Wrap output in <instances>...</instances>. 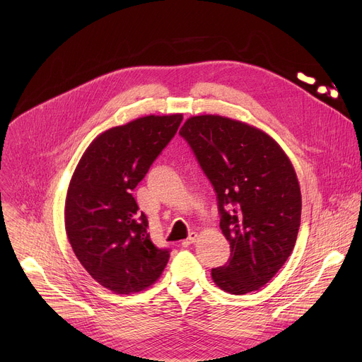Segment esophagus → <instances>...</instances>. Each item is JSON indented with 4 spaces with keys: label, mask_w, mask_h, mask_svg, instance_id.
Wrapping results in <instances>:
<instances>
[{
    "label": "esophagus",
    "mask_w": 362,
    "mask_h": 362,
    "mask_svg": "<svg viewBox=\"0 0 362 362\" xmlns=\"http://www.w3.org/2000/svg\"><path fill=\"white\" fill-rule=\"evenodd\" d=\"M196 239H197V233H196V232H190V233H189V238H187L186 240H183V242H182V245H183L185 247H187L189 245L194 243V242H196Z\"/></svg>",
    "instance_id": "obj_1"
}]
</instances>
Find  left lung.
<instances>
[{
	"instance_id": "8db88e82",
	"label": "left lung",
	"mask_w": 362,
	"mask_h": 362,
	"mask_svg": "<svg viewBox=\"0 0 362 362\" xmlns=\"http://www.w3.org/2000/svg\"><path fill=\"white\" fill-rule=\"evenodd\" d=\"M179 133L215 187L230 243L228 264L212 269L214 282L233 295L259 289L286 262L300 225L289 158L261 129L218 115L189 117Z\"/></svg>"
}]
</instances>
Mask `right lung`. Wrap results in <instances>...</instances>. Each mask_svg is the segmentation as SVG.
<instances>
[{
	"instance_id": "right-lung-1",
	"label": "right lung",
	"mask_w": 362,
	"mask_h": 362,
	"mask_svg": "<svg viewBox=\"0 0 362 362\" xmlns=\"http://www.w3.org/2000/svg\"><path fill=\"white\" fill-rule=\"evenodd\" d=\"M183 115L144 116L98 134L71 176L64 225L84 269L101 286L129 295L156 282L169 249L150 240L132 194L176 134Z\"/></svg>"
}]
</instances>
